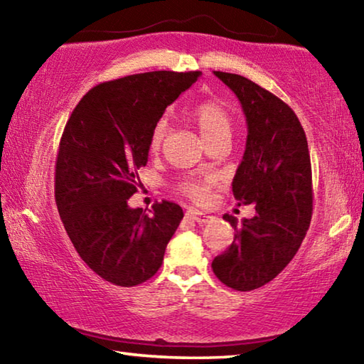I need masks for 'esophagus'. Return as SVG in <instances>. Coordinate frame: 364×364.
<instances>
[{"mask_svg":"<svg viewBox=\"0 0 364 364\" xmlns=\"http://www.w3.org/2000/svg\"><path fill=\"white\" fill-rule=\"evenodd\" d=\"M186 217L191 218L193 221H196V223H199V225L208 223V221L213 220V217H210V215L202 213V212H199V210H196V208H189V210L186 212Z\"/></svg>","mask_w":364,"mask_h":364,"instance_id":"esophagus-1","label":"esophagus"}]
</instances>
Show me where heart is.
Returning <instances> with one entry per match:
<instances>
[{"label": "heart", "instance_id": "b5f03b06", "mask_svg": "<svg viewBox=\"0 0 364 364\" xmlns=\"http://www.w3.org/2000/svg\"><path fill=\"white\" fill-rule=\"evenodd\" d=\"M189 120L194 123L200 136L204 138L205 143L210 146L220 139H231L232 134V117L230 110L225 107V104L215 100H205L191 107L188 110ZM167 134V122L164 119L154 123L151 134H149V151L157 152ZM215 178L210 175H193L188 176L183 181L181 189L183 193L189 196L194 200H205L210 196Z\"/></svg>", "mask_w": 364, "mask_h": 364}]
</instances>
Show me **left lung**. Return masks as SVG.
<instances>
[{"label": "left lung", "mask_w": 364, "mask_h": 364, "mask_svg": "<svg viewBox=\"0 0 364 364\" xmlns=\"http://www.w3.org/2000/svg\"><path fill=\"white\" fill-rule=\"evenodd\" d=\"M242 104L247 143L232 180L239 204H255V217L234 228V241L212 262L217 278L234 291H254L274 279L297 254L313 212L311 162L294 110L249 78L213 72Z\"/></svg>", "instance_id": "1"}]
</instances>
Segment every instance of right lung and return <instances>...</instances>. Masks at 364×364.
I'll use <instances>...</instances> for the list:
<instances>
[{
    "label": "right lung",
    "mask_w": 364,
    "mask_h": 364,
    "mask_svg": "<svg viewBox=\"0 0 364 364\" xmlns=\"http://www.w3.org/2000/svg\"><path fill=\"white\" fill-rule=\"evenodd\" d=\"M200 72H146L96 85L67 120L59 143L54 196L82 260L102 279L133 287L162 267L181 207L162 200L151 213L130 208L149 134Z\"/></svg>",
    "instance_id": "obj_1"
}]
</instances>
